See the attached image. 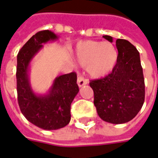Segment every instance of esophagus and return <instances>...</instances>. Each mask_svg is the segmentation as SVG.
Wrapping results in <instances>:
<instances>
[{"instance_id":"esophagus-1","label":"esophagus","mask_w":158,"mask_h":158,"mask_svg":"<svg viewBox=\"0 0 158 158\" xmlns=\"http://www.w3.org/2000/svg\"><path fill=\"white\" fill-rule=\"evenodd\" d=\"M77 83H78V85L79 87H82L83 85H85L88 84V79H86L85 78H84L83 76L79 75L77 79Z\"/></svg>"}]
</instances>
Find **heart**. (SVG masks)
I'll use <instances>...</instances> for the list:
<instances>
[{
  "instance_id": "b5f03b06",
  "label": "heart",
  "mask_w": 158,
  "mask_h": 158,
  "mask_svg": "<svg viewBox=\"0 0 158 158\" xmlns=\"http://www.w3.org/2000/svg\"><path fill=\"white\" fill-rule=\"evenodd\" d=\"M76 61L92 78L100 79L111 73L116 66L119 52L116 47L109 42L85 41L79 43L75 49Z\"/></svg>"
}]
</instances>
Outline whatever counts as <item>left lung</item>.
<instances>
[{"instance_id":"8db88e82","label":"left lung","mask_w":158,"mask_h":158,"mask_svg":"<svg viewBox=\"0 0 158 158\" xmlns=\"http://www.w3.org/2000/svg\"><path fill=\"white\" fill-rule=\"evenodd\" d=\"M113 42L110 36H103ZM119 58L111 73L91 80L94 104L103 121L112 124L127 123L138 114L145 100V83L140 54L131 43L117 39Z\"/></svg>"}]
</instances>
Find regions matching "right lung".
<instances>
[{
	"mask_svg": "<svg viewBox=\"0 0 158 158\" xmlns=\"http://www.w3.org/2000/svg\"><path fill=\"white\" fill-rule=\"evenodd\" d=\"M57 39L58 36L49 30L38 31L17 54V90L20 110L27 121L43 130H58L69 123L70 106L79 92L74 72L58 76L45 94H35L31 89L30 63L43 44Z\"/></svg>",
	"mask_w": 158,
	"mask_h": 158,
	"instance_id": "add662e5",
	"label": "right lung"
}]
</instances>
